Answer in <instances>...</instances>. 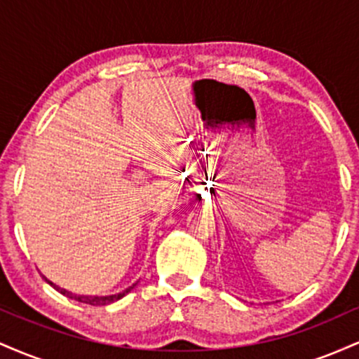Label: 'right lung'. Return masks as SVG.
Wrapping results in <instances>:
<instances>
[{
	"label": "right lung",
	"mask_w": 359,
	"mask_h": 359,
	"mask_svg": "<svg viewBox=\"0 0 359 359\" xmlns=\"http://www.w3.org/2000/svg\"><path fill=\"white\" fill-rule=\"evenodd\" d=\"M45 280H47V278H45ZM47 282L50 283L53 288H57V290H59L62 295H65V297H69V299H72V300H77V302H82V304H88V306H108V304L116 302V300H119L121 297H125L128 292H130L131 288L137 285V283H133V285L128 287L126 290L119 292V294H116V295H106V297H96V295H76V294H72V292L65 290V288L57 287L55 283L50 282V280H47Z\"/></svg>",
	"instance_id": "right-lung-1"
}]
</instances>
